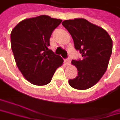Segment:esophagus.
I'll return each instance as SVG.
<instances>
[{
	"instance_id": "esophagus-1",
	"label": "esophagus",
	"mask_w": 120,
	"mask_h": 120,
	"mask_svg": "<svg viewBox=\"0 0 120 120\" xmlns=\"http://www.w3.org/2000/svg\"><path fill=\"white\" fill-rule=\"evenodd\" d=\"M65 63L67 64V65H69L71 63V59L70 58H68V59H65Z\"/></svg>"
}]
</instances>
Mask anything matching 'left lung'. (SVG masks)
Returning <instances> with one entry per match:
<instances>
[{
  "label": "left lung",
  "mask_w": 120,
  "mask_h": 120,
  "mask_svg": "<svg viewBox=\"0 0 120 120\" xmlns=\"http://www.w3.org/2000/svg\"><path fill=\"white\" fill-rule=\"evenodd\" d=\"M62 24L71 34L75 49L83 57L82 60H72L77 68L78 76L68 83L75 89H88L107 71L112 52V40L104 29L84 19L65 20Z\"/></svg>",
  "instance_id": "1"
}]
</instances>
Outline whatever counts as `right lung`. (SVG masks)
I'll return each instance as SVG.
<instances>
[{
  "label": "right lung",
  "instance_id": "1",
  "mask_svg": "<svg viewBox=\"0 0 120 120\" xmlns=\"http://www.w3.org/2000/svg\"><path fill=\"white\" fill-rule=\"evenodd\" d=\"M61 19L42 15L21 21L11 33V49L18 68L37 86L49 83L63 60L48 47L49 38Z\"/></svg>",
  "mask_w": 120,
  "mask_h": 120
}]
</instances>
